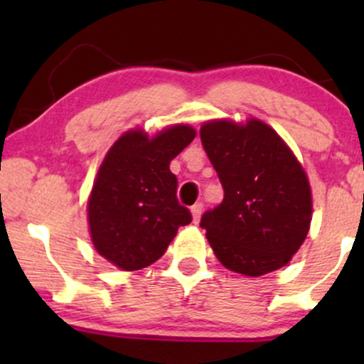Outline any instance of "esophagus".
Here are the masks:
<instances>
[{
    "label": "esophagus",
    "instance_id": "obj_1",
    "mask_svg": "<svg viewBox=\"0 0 364 364\" xmlns=\"http://www.w3.org/2000/svg\"><path fill=\"white\" fill-rule=\"evenodd\" d=\"M202 210H203V203H195L193 207H191V215H193V223L196 224L200 220V215H202Z\"/></svg>",
    "mask_w": 364,
    "mask_h": 364
}]
</instances>
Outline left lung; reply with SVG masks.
Segmentation results:
<instances>
[{"label":"left lung","instance_id":"obj_1","mask_svg":"<svg viewBox=\"0 0 364 364\" xmlns=\"http://www.w3.org/2000/svg\"><path fill=\"white\" fill-rule=\"evenodd\" d=\"M200 139L224 188V200L200 225L232 272L258 277L281 269L306 240L311 190L306 173L269 124L208 121Z\"/></svg>","mask_w":364,"mask_h":364}]
</instances>
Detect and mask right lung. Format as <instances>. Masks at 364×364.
<instances>
[{
  "mask_svg": "<svg viewBox=\"0 0 364 364\" xmlns=\"http://www.w3.org/2000/svg\"><path fill=\"white\" fill-rule=\"evenodd\" d=\"M188 124L149 139L129 129L104 157L92 186L89 228L99 255L123 270H140L164 255L179 225L191 223L176 198L169 164L195 139Z\"/></svg>",
  "mask_w": 364,
  "mask_h": 364,
  "instance_id": "1",
  "label": "right lung"
}]
</instances>
